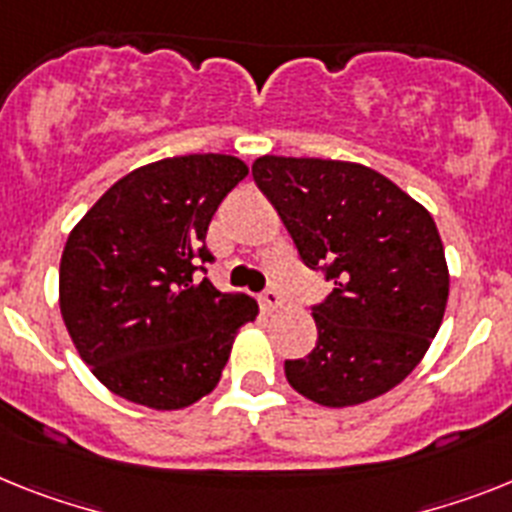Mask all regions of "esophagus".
I'll use <instances>...</instances> for the list:
<instances>
[{
  "instance_id": "34e87169",
  "label": "esophagus",
  "mask_w": 512,
  "mask_h": 512,
  "mask_svg": "<svg viewBox=\"0 0 512 512\" xmlns=\"http://www.w3.org/2000/svg\"><path fill=\"white\" fill-rule=\"evenodd\" d=\"M260 302H263V307L268 309V312H273V309H281L283 307V296H281V291L268 289L263 296H260Z\"/></svg>"
}]
</instances>
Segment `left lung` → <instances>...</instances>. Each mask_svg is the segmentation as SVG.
I'll return each mask as SVG.
<instances>
[{
  "label": "left lung",
  "mask_w": 512,
  "mask_h": 512,
  "mask_svg": "<svg viewBox=\"0 0 512 512\" xmlns=\"http://www.w3.org/2000/svg\"><path fill=\"white\" fill-rule=\"evenodd\" d=\"M252 179L307 268L336 289L312 309L317 346L286 362L309 401L346 409L401 385L445 317L450 273L422 203L380 171L330 158L260 156Z\"/></svg>",
  "instance_id": "obj_1"
}]
</instances>
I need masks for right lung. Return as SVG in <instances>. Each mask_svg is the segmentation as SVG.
I'll use <instances>...</instances> for the list:
<instances>
[{
  "label": "right lung",
  "mask_w": 512,
  "mask_h": 512,
  "mask_svg": "<svg viewBox=\"0 0 512 512\" xmlns=\"http://www.w3.org/2000/svg\"><path fill=\"white\" fill-rule=\"evenodd\" d=\"M249 174L226 153L148 163L114 182L67 236L59 309L77 354L114 395L156 411L187 409L216 388L252 296L208 278L205 234Z\"/></svg>",
  "instance_id": "obj_1"
}]
</instances>
